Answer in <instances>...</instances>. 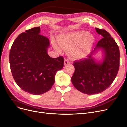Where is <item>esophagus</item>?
<instances>
[{
    "label": "esophagus",
    "mask_w": 127,
    "mask_h": 127,
    "mask_svg": "<svg viewBox=\"0 0 127 127\" xmlns=\"http://www.w3.org/2000/svg\"><path fill=\"white\" fill-rule=\"evenodd\" d=\"M70 64V62H69V60L68 59H66L64 60V65H67V64Z\"/></svg>",
    "instance_id": "esophagus-1"
}]
</instances>
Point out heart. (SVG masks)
<instances>
[{"mask_svg": "<svg viewBox=\"0 0 127 127\" xmlns=\"http://www.w3.org/2000/svg\"><path fill=\"white\" fill-rule=\"evenodd\" d=\"M94 41L93 36L85 31L63 34L58 37L60 47L66 50H70L71 55L76 59L86 57L90 52Z\"/></svg>", "mask_w": 127, "mask_h": 127, "instance_id": "b5f03b06", "label": "heart"}]
</instances>
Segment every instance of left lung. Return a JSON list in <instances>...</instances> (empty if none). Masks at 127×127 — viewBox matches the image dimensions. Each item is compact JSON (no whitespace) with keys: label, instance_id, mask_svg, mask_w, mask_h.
<instances>
[{"label":"left lung","instance_id":"8db88e82","mask_svg":"<svg viewBox=\"0 0 127 127\" xmlns=\"http://www.w3.org/2000/svg\"><path fill=\"white\" fill-rule=\"evenodd\" d=\"M95 29L103 38L87 58L72 64L75 70L72 83L77 90L86 94L100 93L107 89L116 78L119 68L120 52L116 41L105 30ZM98 49L102 50L104 55L100 62L93 57Z\"/></svg>","mask_w":127,"mask_h":127}]
</instances>
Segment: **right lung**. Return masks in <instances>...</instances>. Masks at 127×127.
<instances>
[{"mask_svg":"<svg viewBox=\"0 0 127 127\" xmlns=\"http://www.w3.org/2000/svg\"><path fill=\"white\" fill-rule=\"evenodd\" d=\"M40 26L19 35L11 46L9 63L15 82L29 93L42 94L51 89L56 72L64 67V58L50 57L47 37L40 34Z\"/></svg>","mask_w":127,"mask_h":127,"instance_id":"obj_1","label":"right lung"}]
</instances>
